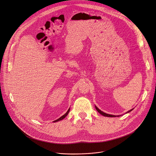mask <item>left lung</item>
<instances>
[{
	"label": "left lung",
	"instance_id": "1",
	"mask_svg": "<svg viewBox=\"0 0 156 156\" xmlns=\"http://www.w3.org/2000/svg\"><path fill=\"white\" fill-rule=\"evenodd\" d=\"M95 108H96V109H97V111L100 114H101L102 115H103V116H105V117H119L120 115H112V114H106V113H105V112H103V111H101L100 109H99L96 106H95ZM133 109H132L131 110H130V111H127L126 113H129V112H130V111H132V110H133Z\"/></svg>",
	"mask_w": 156,
	"mask_h": 156
}]
</instances>
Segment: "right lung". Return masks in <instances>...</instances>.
Instances as JSON below:
<instances>
[{"instance_id":"add662e5","label":"right lung","mask_w":156,"mask_h":156,"mask_svg":"<svg viewBox=\"0 0 156 156\" xmlns=\"http://www.w3.org/2000/svg\"><path fill=\"white\" fill-rule=\"evenodd\" d=\"M69 111H70V108H69V109L68 110V111L63 115H62L61 117H60L59 119H58L57 120H55L54 121V122H58V121H59V120H63V119H65L67 115H68V113L69 112Z\"/></svg>"}]
</instances>
